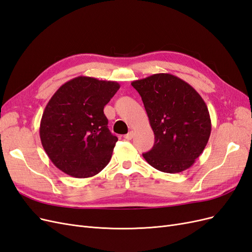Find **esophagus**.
<instances>
[{"label": "esophagus", "instance_id": "esophagus-1", "mask_svg": "<svg viewBox=\"0 0 252 252\" xmlns=\"http://www.w3.org/2000/svg\"><path fill=\"white\" fill-rule=\"evenodd\" d=\"M133 136H134V132H128L127 134L125 135V138H126V140H131L132 138H133Z\"/></svg>", "mask_w": 252, "mask_h": 252}]
</instances>
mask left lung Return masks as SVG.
I'll return each instance as SVG.
<instances>
[{
    "label": "left lung",
    "mask_w": 252,
    "mask_h": 252,
    "mask_svg": "<svg viewBox=\"0 0 252 252\" xmlns=\"http://www.w3.org/2000/svg\"><path fill=\"white\" fill-rule=\"evenodd\" d=\"M132 86L141 96L155 135L153 149L143 158L163 173L189 168L204 151L212 132L207 105L200 94L168 73L134 80Z\"/></svg>",
    "instance_id": "8db88e82"
}]
</instances>
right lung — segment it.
Here are the masks:
<instances>
[{
	"label": "right lung",
	"mask_w": 252,
	"mask_h": 252,
	"mask_svg": "<svg viewBox=\"0 0 252 252\" xmlns=\"http://www.w3.org/2000/svg\"><path fill=\"white\" fill-rule=\"evenodd\" d=\"M119 88L116 82L78 76L60 87L47 103L40 141L64 174L93 177L110 162L118 138L110 132L103 108Z\"/></svg>",
	"instance_id": "obj_1"
}]
</instances>
